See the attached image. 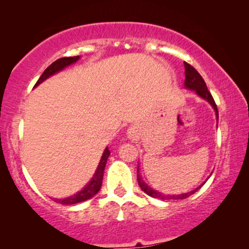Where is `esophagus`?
Segmentation results:
<instances>
[{"mask_svg": "<svg viewBox=\"0 0 249 249\" xmlns=\"http://www.w3.org/2000/svg\"><path fill=\"white\" fill-rule=\"evenodd\" d=\"M137 135H138V130L135 127H131L128 130V137L130 139H136L137 138Z\"/></svg>", "mask_w": 249, "mask_h": 249, "instance_id": "obj_1", "label": "esophagus"}]
</instances>
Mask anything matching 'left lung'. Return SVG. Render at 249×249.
<instances>
[{
	"label": "left lung",
	"instance_id": "1",
	"mask_svg": "<svg viewBox=\"0 0 249 249\" xmlns=\"http://www.w3.org/2000/svg\"><path fill=\"white\" fill-rule=\"evenodd\" d=\"M185 76H186V79H185V87L187 89H190V90H194L195 93L198 95L199 97H202L203 100H205L209 102L211 104V107H213V110L215 111V115H216V120L219 121V112H217V107H216V104L215 102H214L212 95L207 89V86L205 84V81L202 78V76L197 72V70L195 68H193L190 64H188L187 62H185ZM209 179V178H207ZM137 180H138V185L141 187L142 190L144 193L147 194L148 196L151 197H154V198H160V199H185L187 197H189L190 195H193V194H195L197 190H198L200 187L204 185V182L200 185L199 187H197L192 192H188V193H185V194H180V195H165V194H162L158 192V190L153 189L149 187L147 183H145L144 180H142V176H141V171H139V166L137 168Z\"/></svg>",
	"mask_w": 249,
	"mask_h": 249
}]
</instances>
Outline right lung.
Instances as JSON below:
<instances>
[{"label": "right lung", "mask_w": 249, "mask_h": 249, "mask_svg": "<svg viewBox=\"0 0 249 249\" xmlns=\"http://www.w3.org/2000/svg\"><path fill=\"white\" fill-rule=\"evenodd\" d=\"M80 59V56H70V57H62V59H59L51 64L50 67H47L45 71L42 73V76L39 77V79L37 80L36 85L34 87H37L39 84H42L44 80H46L47 78H50L53 74L60 72L61 70H63L64 68L71 66V64L76 63L78 60ZM110 156V151L107 147L104 149L103 154H102L101 161L98 163L96 171H95L94 176L91 177L90 181L87 183L86 186L84 187L80 192L73 194L72 196L67 197V198H60V199H54L55 202L60 204H64V205H71V204H77L80 202H85V200L91 198V197L96 195V194L100 192L102 182H103V176H104V169L105 165H107V158Z\"/></svg>", "instance_id": "1"}]
</instances>
